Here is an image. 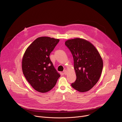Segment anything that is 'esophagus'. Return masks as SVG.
I'll list each match as a JSON object with an SVG mask.
<instances>
[{"mask_svg": "<svg viewBox=\"0 0 122 122\" xmlns=\"http://www.w3.org/2000/svg\"><path fill=\"white\" fill-rule=\"evenodd\" d=\"M63 72H64V74L65 75H66L67 74V71H66V70H64Z\"/></svg>", "mask_w": 122, "mask_h": 122, "instance_id": "obj_1", "label": "esophagus"}]
</instances>
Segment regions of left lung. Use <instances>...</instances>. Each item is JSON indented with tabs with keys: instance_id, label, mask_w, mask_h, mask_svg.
<instances>
[{
	"instance_id": "obj_1",
	"label": "left lung",
	"mask_w": 122,
	"mask_h": 122,
	"mask_svg": "<svg viewBox=\"0 0 122 122\" xmlns=\"http://www.w3.org/2000/svg\"><path fill=\"white\" fill-rule=\"evenodd\" d=\"M65 43L71 52L74 60L76 80L71 86L80 92L88 91L100 78L102 58L94 45L83 39L68 40Z\"/></svg>"
}]
</instances>
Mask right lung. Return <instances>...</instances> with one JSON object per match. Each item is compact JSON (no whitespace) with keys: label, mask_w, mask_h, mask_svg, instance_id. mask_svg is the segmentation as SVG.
I'll use <instances>...</instances> for the list:
<instances>
[{"label":"right lung","mask_w":122,"mask_h":122,"mask_svg":"<svg viewBox=\"0 0 122 122\" xmlns=\"http://www.w3.org/2000/svg\"><path fill=\"white\" fill-rule=\"evenodd\" d=\"M59 41V39L48 37L38 38L27 48L23 56V74L32 87L39 92L50 91L60 77L49 57Z\"/></svg>","instance_id":"right-lung-1"}]
</instances>
